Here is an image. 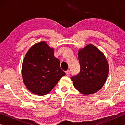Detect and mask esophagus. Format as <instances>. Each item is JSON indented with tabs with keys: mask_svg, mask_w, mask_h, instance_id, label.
Listing matches in <instances>:
<instances>
[{
	"mask_svg": "<svg viewBox=\"0 0 125 125\" xmlns=\"http://www.w3.org/2000/svg\"><path fill=\"white\" fill-rule=\"evenodd\" d=\"M65 73H66V75H67V76H69V74H70V71L69 70H67L65 71Z\"/></svg>",
	"mask_w": 125,
	"mask_h": 125,
	"instance_id": "1",
	"label": "esophagus"
}]
</instances>
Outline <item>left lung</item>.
<instances>
[{"label": "left lung", "instance_id": "obj_1", "mask_svg": "<svg viewBox=\"0 0 125 125\" xmlns=\"http://www.w3.org/2000/svg\"><path fill=\"white\" fill-rule=\"evenodd\" d=\"M80 72L71 77L75 88L81 94L87 95L99 91L106 81L109 66L103 53L90 44L78 51Z\"/></svg>", "mask_w": 125, "mask_h": 125}]
</instances>
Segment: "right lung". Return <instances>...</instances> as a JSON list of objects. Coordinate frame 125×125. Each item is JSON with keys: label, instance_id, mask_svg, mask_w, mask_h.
Wrapping results in <instances>:
<instances>
[{"label": "right lung", "instance_id": "right-lung-1", "mask_svg": "<svg viewBox=\"0 0 125 125\" xmlns=\"http://www.w3.org/2000/svg\"><path fill=\"white\" fill-rule=\"evenodd\" d=\"M60 65V60L54 56V49L46 42L33 45L22 63V75L25 86L34 94H48L65 75Z\"/></svg>", "mask_w": 125, "mask_h": 125}]
</instances>
